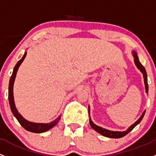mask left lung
<instances>
[{
	"mask_svg": "<svg viewBox=\"0 0 156 156\" xmlns=\"http://www.w3.org/2000/svg\"><path fill=\"white\" fill-rule=\"evenodd\" d=\"M132 55H133V56H134V63H135L136 66H137V69H140V71L143 73L144 83H145L146 93H148L149 87H148V83H147V72H146V69H145V68L144 67V66L140 63V61H139V59H138V57H137V53H136L134 51H132ZM145 111H144L143 114H142V115L140 116V118H139V119H137V120L136 121L134 124H132V125L130 127L127 129V130L124 131V132H118V131L117 132H114V131H110V130H108V129H103V128L96 126V124L93 123V121L91 120L90 117V125L91 127L93 128L95 131H96L97 132H99V133L101 134V135L105 136V137H111V138H120V137H124V136L126 135V134L129 133V132H131V131H132V129H133L137 125V124L140 123V121H141L142 119H143L144 114H145ZM89 115H90V111H89Z\"/></svg>",
	"mask_w": 156,
	"mask_h": 156,
	"instance_id": "left-lung-1",
	"label": "left lung"
}]
</instances>
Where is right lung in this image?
Returning <instances> with one entry per match:
<instances>
[{
    "label": "right lung",
    "mask_w": 156,
    "mask_h": 156,
    "mask_svg": "<svg viewBox=\"0 0 156 156\" xmlns=\"http://www.w3.org/2000/svg\"><path fill=\"white\" fill-rule=\"evenodd\" d=\"M26 55H27V52L24 53L22 58L15 66L14 69H13L12 76L10 77V79H9V92H8V99H9V106H10V109L12 111V113L13 115H14V117L17 119L19 123L21 124V126L24 129H26V130L29 131L30 132H34V133H42V132H45L46 131L49 130V129H51L52 127H54V126L56 125L57 122L60 121L61 115L59 116L55 120L52 121V122H49V123H37V122H30V121H27L18 111L17 108H16V105H15L14 96H13V84H14L15 78H16V73H17L18 69H19V67L20 66L23 60L25 58Z\"/></svg>",
    "instance_id": "add662e5"
}]
</instances>
